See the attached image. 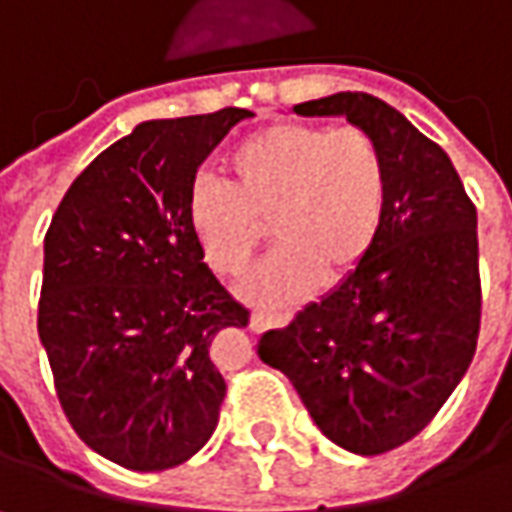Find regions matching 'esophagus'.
<instances>
[{"instance_id":"1","label":"esophagus","mask_w":512,"mask_h":512,"mask_svg":"<svg viewBox=\"0 0 512 512\" xmlns=\"http://www.w3.org/2000/svg\"><path fill=\"white\" fill-rule=\"evenodd\" d=\"M291 320V314H263V311H252L249 317V328L252 331H266L272 326H286Z\"/></svg>"}]
</instances>
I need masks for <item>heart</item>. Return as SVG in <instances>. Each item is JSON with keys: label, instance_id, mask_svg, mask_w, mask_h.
Instances as JSON below:
<instances>
[{"label": "heart", "instance_id": "b5f03b06", "mask_svg": "<svg viewBox=\"0 0 512 512\" xmlns=\"http://www.w3.org/2000/svg\"><path fill=\"white\" fill-rule=\"evenodd\" d=\"M232 184L195 178L186 221L206 263L240 277L266 238L272 257L246 280L260 306H291L328 280L354 274L377 246L388 212V167L360 127L280 121L243 138L226 155Z\"/></svg>", "mask_w": 512, "mask_h": 512}]
</instances>
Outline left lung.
Returning <instances> with one entry per match:
<instances>
[{
	"mask_svg": "<svg viewBox=\"0 0 512 512\" xmlns=\"http://www.w3.org/2000/svg\"><path fill=\"white\" fill-rule=\"evenodd\" d=\"M294 113L345 115L377 141L388 212L360 269L286 328L266 331L257 354L291 379L334 445L377 456L439 414L476 354V206L448 152L382 98L334 93Z\"/></svg>",
	"mask_w": 512,
	"mask_h": 512,
	"instance_id": "left-lung-1",
	"label": "left lung"
}]
</instances>
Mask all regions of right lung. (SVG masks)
I'll list each match as a JSON object with an SVG mask.
<instances>
[{
  "label": "right lung",
  "mask_w": 512,
  "mask_h": 512,
  "mask_svg": "<svg viewBox=\"0 0 512 512\" xmlns=\"http://www.w3.org/2000/svg\"><path fill=\"white\" fill-rule=\"evenodd\" d=\"M249 110L144 121L93 158L45 235L39 340L79 439L115 465H184L218 428L215 337L249 311L203 263L186 195Z\"/></svg>",
  "instance_id": "obj_1"
}]
</instances>
